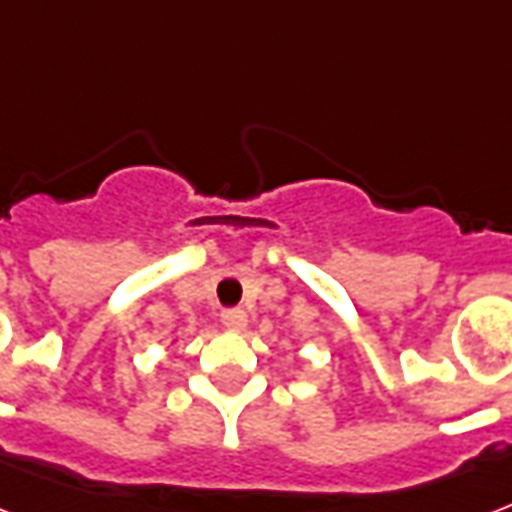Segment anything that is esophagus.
<instances>
[{
	"label": "esophagus",
	"mask_w": 512,
	"mask_h": 512,
	"mask_svg": "<svg viewBox=\"0 0 512 512\" xmlns=\"http://www.w3.org/2000/svg\"><path fill=\"white\" fill-rule=\"evenodd\" d=\"M247 322L249 319L244 308H225V311H222V325L228 327V330H244Z\"/></svg>",
	"instance_id": "34e87169"
}]
</instances>
